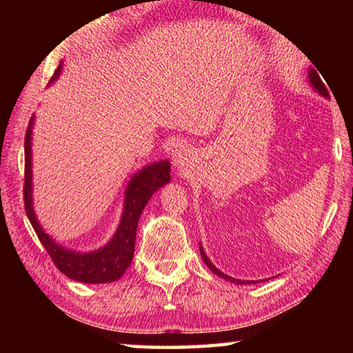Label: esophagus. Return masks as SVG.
<instances>
[{"instance_id": "34e87169", "label": "esophagus", "mask_w": 353, "mask_h": 353, "mask_svg": "<svg viewBox=\"0 0 353 353\" xmlns=\"http://www.w3.org/2000/svg\"><path fill=\"white\" fill-rule=\"evenodd\" d=\"M176 165L177 166H185L188 163V154H185V152H179L177 155H176Z\"/></svg>"}]
</instances>
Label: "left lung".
I'll list each match as a JSON object with an SVG mask.
<instances>
[{
	"label": "left lung",
	"instance_id": "8db88e82",
	"mask_svg": "<svg viewBox=\"0 0 353 353\" xmlns=\"http://www.w3.org/2000/svg\"><path fill=\"white\" fill-rule=\"evenodd\" d=\"M310 81H312L313 87L316 88V90H318L321 94H324V97H327V88H325V85H324V82H322V79H321V77H319L318 71H314V70L310 71ZM199 252H201L202 260L205 261V265H207L208 268H210V271H212V272H214V274H216V276L223 277V279H225V280H230V282H234V283L246 285V282H244V280H236V279H234V277H229V276H225L224 272H221L219 270H216V268L213 266V263L207 259V255H205V252H204V249H202V246L199 248Z\"/></svg>",
	"mask_w": 353,
	"mask_h": 353
}]
</instances>
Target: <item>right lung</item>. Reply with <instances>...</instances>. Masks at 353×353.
I'll return each mask as SVG.
<instances>
[{
  "label": "right lung",
  "mask_w": 353,
  "mask_h": 353,
  "mask_svg": "<svg viewBox=\"0 0 353 353\" xmlns=\"http://www.w3.org/2000/svg\"><path fill=\"white\" fill-rule=\"evenodd\" d=\"M62 65L52 74L51 81L57 79ZM31 126L29 123L25 137V183H23V199H25V210L29 221L37 234L40 243L43 244L46 252L50 254L52 263L65 276L77 280L82 283H107L115 282L128 270L130 261L134 259L135 249V234L137 224L143 212V208L151 199V196L162 185L170 182V163L159 162L146 166L139 172L128 185L126 202L121 223L115 236L105 248L92 254H76L63 249L51 240L34 216L32 199H31Z\"/></svg>",
  "instance_id": "right-lung-1"
}]
</instances>
